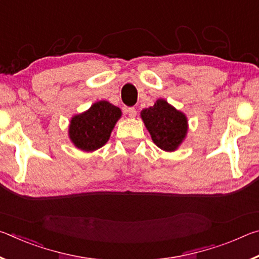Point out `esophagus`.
Wrapping results in <instances>:
<instances>
[{
  "label": "esophagus",
  "mask_w": 259,
  "mask_h": 259,
  "mask_svg": "<svg viewBox=\"0 0 259 259\" xmlns=\"http://www.w3.org/2000/svg\"><path fill=\"white\" fill-rule=\"evenodd\" d=\"M126 112H128V115H129V117H131V119H134V117L136 116V114H137V111H136L135 107H129L128 109H126Z\"/></svg>",
  "instance_id": "1"
}]
</instances>
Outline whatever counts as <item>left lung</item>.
I'll return each instance as SVG.
<instances>
[{
    "instance_id": "8db88e82",
    "label": "left lung",
    "mask_w": 259,
    "mask_h": 259,
    "mask_svg": "<svg viewBox=\"0 0 259 259\" xmlns=\"http://www.w3.org/2000/svg\"><path fill=\"white\" fill-rule=\"evenodd\" d=\"M140 117L153 143L161 150L175 152L186 138L188 131L186 115L165 99H157L153 106L144 108L140 112Z\"/></svg>"
}]
</instances>
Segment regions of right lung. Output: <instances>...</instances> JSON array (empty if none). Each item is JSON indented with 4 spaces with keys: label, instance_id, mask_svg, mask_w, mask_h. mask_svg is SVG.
<instances>
[{
    "label": "right lung",
    "instance_id": "obj_1",
    "mask_svg": "<svg viewBox=\"0 0 259 259\" xmlns=\"http://www.w3.org/2000/svg\"><path fill=\"white\" fill-rule=\"evenodd\" d=\"M122 115L119 107L107 100H99L85 112L74 115L68 126L73 145L83 152H94L108 142Z\"/></svg>",
    "mask_w": 259,
    "mask_h": 259
}]
</instances>
